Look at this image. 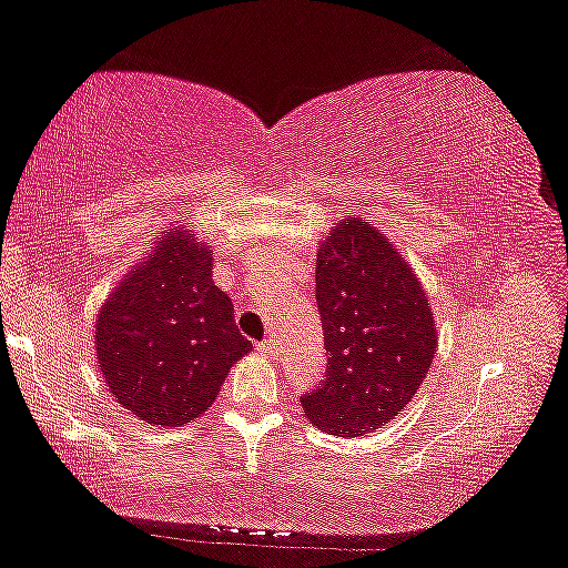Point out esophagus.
<instances>
[{
    "label": "esophagus",
    "mask_w": 568,
    "mask_h": 568,
    "mask_svg": "<svg viewBox=\"0 0 568 568\" xmlns=\"http://www.w3.org/2000/svg\"><path fill=\"white\" fill-rule=\"evenodd\" d=\"M277 348H281V345H277L275 338H265L263 343H257V351L265 355H277Z\"/></svg>",
    "instance_id": "1"
}]
</instances>
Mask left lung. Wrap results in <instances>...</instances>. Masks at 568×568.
<instances>
[{
	"label": "left lung",
	"mask_w": 568,
	"mask_h": 568,
	"mask_svg": "<svg viewBox=\"0 0 568 568\" xmlns=\"http://www.w3.org/2000/svg\"><path fill=\"white\" fill-rule=\"evenodd\" d=\"M325 376L303 393L305 416L331 436H361L408 406L434 363L426 293L386 237L351 217L328 233L315 267Z\"/></svg>",
	"instance_id": "obj_1"
}]
</instances>
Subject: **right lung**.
I'll use <instances>...</instances> for the list:
<instances>
[{"label": "right lung", "mask_w": 568, "mask_h": 568, "mask_svg": "<svg viewBox=\"0 0 568 568\" xmlns=\"http://www.w3.org/2000/svg\"><path fill=\"white\" fill-rule=\"evenodd\" d=\"M94 343L112 396L155 426H182L207 410L230 365L253 348L192 230H172L114 287Z\"/></svg>", "instance_id": "1"}]
</instances>
